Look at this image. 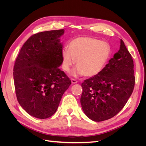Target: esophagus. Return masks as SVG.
<instances>
[{
    "mask_svg": "<svg viewBox=\"0 0 146 146\" xmlns=\"http://www.w3.org/2000/svg\"><path fill=\"white\" fill-rule=\"evenodd\" d=\"M78 81L77 80H76V79H74V78H72L71 79V83L72 84H76V83H77Z\"/></svg>",
    "mask_w": 146,
    "mask_h": 146,
    "instance_id": "34e87169",
    "label": "esophagus"
}]
</instances>
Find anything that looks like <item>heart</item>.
I'll list each match as a JSON object with an SVG mask.
<instances>
[{
  "mask_svg": "<svg viewBox=\"0 0 146 146\" xmlns=\"http://www.w3.org/2000/svg\"><path fill=\"white\" fill-rule=\"evenodd\" d=\"M110 55L111 47L107 42L92 37H78L70 41L68 49L63 50L62 67L69 72L76 60L77 68L74 76L91 77L103 70Z\"/></svg>",
  "mask_w": 146,
  "mask_h": 146,
  "instance_id": "obj_1",
  "label": "heart"
}]
</instances>
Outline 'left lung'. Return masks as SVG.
Returning <instances> with one entry per match:
<instances>
[{
	"label": "left lung",
	"instance_id": "left-lung-1",
	"mask_svg": "<svg viewBox=\"0 0 146 146\" xmlns=\"http://www.w3.org/2000/svg\"><path fill=\"white\" fill-rule=\"evenodd\" d=\"M131 54L121 39L120 49L98 75L82 83L80 103L91 120L100 122L121 111L133 92L135 77Z\"/></svg>",
	"mask_w": 146,
	"mask_h": 146
}]
</instances>
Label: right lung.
Returning a JSON list of instances; mask_svg holds the SVG:
<instances>
[{
  "label": "right lung",
  "instance_id": "add662e5",
  "mask_svg": "<svg viewBox=\"0 0 146 146\" xmlns=\"http://www.w3.org/2000/svg\"><path fill=\"white\" fill-rule=\"evenodd\" d=\"M64 29L31 36L22 47L13 68L16 98L30 115L47 119L54 114L71 83L59 69L62 64Z\"/></svg>",
  "mask_w": 146,
  "mask_h": 146
}]
</instances>
